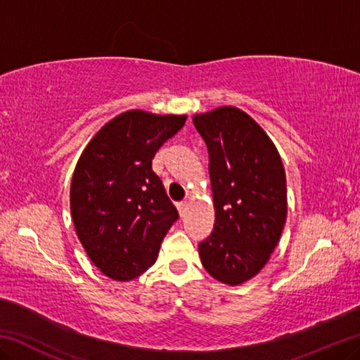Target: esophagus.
Wrapping results in <instances>:
<instances>
[{"label":"esophagus","mask_w":360,"mask_h":360,"mask_svg":"<svg viewBox=\"0 0 360 360\" xmlns=\"http://www.w3.org/2000/svg\"><path fill=\"white\" fill-rule=\"evenodd\" d=\"M178 210H179V214H181V217H184V214H186V210H187V203H179V205H178Z\"/></svg>","instance_id":"1"}]
</instances>
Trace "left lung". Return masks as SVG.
<instances>
[{
	"label": "left lung",
	"mask_w": 360,
	"mask_h": 360,
	"mask_svg": "<svg viewBox=\"0 0 360 360\" xmlns=\"http://www.w3.org/2000/svg\"><path fill=\"white\" fill-rule=\"evenodd\" d=\"M210 154L216 222L198 245L205 270L238 285L257 275L288 214L284 167L275 144L241 109L222 106L193 117Z\"/></svg>",
	"instance_id": "left-lung-1"
}]
</instances>
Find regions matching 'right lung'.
I'll list each match as a JSON object with an SVG mask.
<instances>
[{
	"mask_svg": "<svg viewBox=\"0 0 360 360\" xmlns=\"http://www.w3.org/2000/svg\"><path fill=\"white\" fill-rule=\"evenodd\" d=\"M186 115L127 111L109 120L79 158L71 181V216L95 266L117 281L148 270L179 214L152 158Z\"/></svg>",
	"mask_w": 360,
	"mask_h": 360,
	"instance_id": "right-lung-1",
	"label": "right lung"
}]
</instances>
